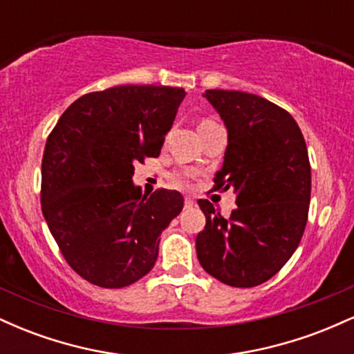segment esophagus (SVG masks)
<instances>
[{
    "label": "esophagus",
    "instance_id": "esophagus-1",
    "mask_svg": "<svg viewBox=\"0 0 354 354\" xmlns=\"http://www.w3.org/2000/svg\"><path fill=\"white\" fill-rule=\"evenodd\" d=\"M194 205H196V203H194L193 198H189V196L185 198V208H193Z\"/></svg>",
    "mask_w": 354,
    "mask_h": 354
}]
</instances>
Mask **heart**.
Returning <instances> with one entry per match:
<instances>
[{"instance_id": "heart-1", "label": "heart", "mask_w": 354, "mask_h": 354, "mask_svg": "<svg viewBox=\"0 0 354 354\" xmlns=\"http://www.w3.org/2000/svg\"><path fill=\"white\" fill-rule=\"evenodd\" d=\"M174 183H176L178 186H183L185 185V178H183L181 174H176V176H174Z\"/></svg>"}]
</instances>
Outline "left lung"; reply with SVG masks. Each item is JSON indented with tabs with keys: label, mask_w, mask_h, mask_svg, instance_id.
<instances>
[{
	"label": "left lung",
	"mask_w": 354,
	"mask_h": 354,
	"mask_svg": "<svg viewBox=\"0 0 354 354\" xmlns=\"http://www.w3.org/2000/svg\"><path fill=\"white\" fill-rule=\"evenodd\" d=\"M203 96L228 129L216 189L233 188L238 206L223 218L208 200L198 201L206 216L196 236L198 259L221 283L258 286L301 241L311 198L306 143L295 118L261 96L226 89H206Z\"/></svg>",
	"instance_id": "8db88e82"
}]
</instances>
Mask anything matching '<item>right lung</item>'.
I'll use <instances>...</instances> for the list:
<instances>
[{"instance_id": "add662e5", "label": "right lung", "mask_w": 354, "mask_h": 354, "mask_svg": "<svg viewBox=\"0 0 354 354\" xmlns=\"http://www.w3.org/2000/svg\"><path fill=\"white\" fill-rule=\"evenodd\" d=\"M185 96L153 84L88 93L48 136L43 216L68 265L96 286H129L148 274L160 234L181 213V193L141 196L133 174L136 163L160 156Z\"/></svg>"}]
</instances>
